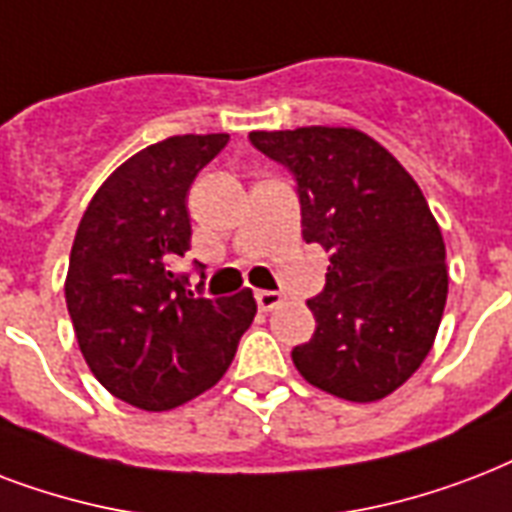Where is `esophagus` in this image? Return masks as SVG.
Segmentation results:
<instances>
[{
    "mask_svg": "<svg viewBox=\"0 0 512 512\" xmlns=\"http://www.w3.org/2000/svg\"><path fill=\"white\" fill-rule=\"evenodd\" d=\"M256 304L261 312H272L283 304V293L277 291H256Z\"/></svg>",
    "mask_w": 512,
    "mask_h": 512,
    "instance_id": "1",
    "label": "esophagus"
}]
</instances>
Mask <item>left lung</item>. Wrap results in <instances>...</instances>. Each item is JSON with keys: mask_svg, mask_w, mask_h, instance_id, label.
I'll return each mask as SVG.
<instances>
[{"mask_svg": "<svg viewBox=\"0 0 512 512\" xmlns=\"http://www.w3.org/2000/svg\"><path fill=\"white\" fill-rule=\"evenodd\" d=\"M248 138L291 173L301 237L328 253L326 288L307 301L315 334L293 347V366L336 398L390 395L427 358L449 293L446 245L425 194L360 130H256Z\"/></svg>", "mask_w": 512, "mask_h": 512, "instance_id": "8db88e82", "label": "left lung"}]
</instances>
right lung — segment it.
Wrapping results in <instances>:
<instances>
[{"mask_svg": "<svg viewBox=\"0 0 512 512\" xmlns=\"http://www.w3.org/2000/svg\"><path fill=\"white\" fill-rule=\"evenodd\" d=\"M227 133L173 136L122 162L79 221L66 275L79 350L114 398L168 411L211 390L256 315L251 291L194 296L186 194ZM194 269L205 277L200 261ZM202 285V283H200Z\"/></svg>", "mask_w": 512, "mask_h": 512, "instance_id": "right-lung-1", "label": "right lung"}]
</instances>
